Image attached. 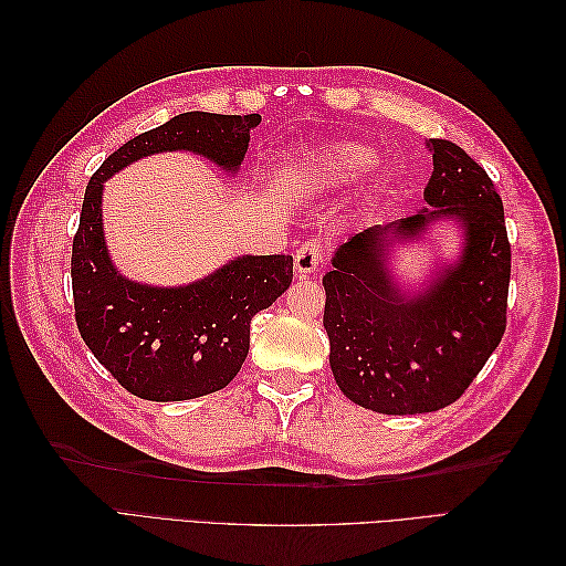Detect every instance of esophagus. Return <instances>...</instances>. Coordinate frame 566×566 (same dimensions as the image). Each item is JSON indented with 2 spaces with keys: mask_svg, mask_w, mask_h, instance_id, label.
Here are the masks:
<instances>
[{
  "mask_svg": "<svg viewBox=\"0 0 566 566\" xmlns=\"http://www.w3.org/2000/svg\"><path fill=\"white\" fill-rule=\"evenodd\" d=\"M321 260H323V252H321V248H318L316 243L302 245V248L295 252V273H297V279L312 276V273L318 269Z\"/></svg>",
  "mask_w": 566,
  "mask_h": 566,
  "instance_id": "obj_1",
  "label": "esophagus"
}]
</instances>
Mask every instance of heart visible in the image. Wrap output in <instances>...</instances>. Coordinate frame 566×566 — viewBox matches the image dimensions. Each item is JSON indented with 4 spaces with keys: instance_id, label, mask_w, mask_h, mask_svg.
Instances as JSON below:
<instances>
[{
    "instance_id": "1",
    "label": "heart",
    "mask_w": 566,
    "mask_h": 566,
    "mask_svg": "<svg viewBox=\"0 0 566 566\" xmlns=\"http://www.w3.org/2000/svg\"><path fill=\"white\" fill-rule=\"evenodd\" d=\"M378 165V153L356 142L304 146L287 167V181L310 196L333 193L364 179Z\"/></svg>"
}]
</instances>
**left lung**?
Instances as JSON below:
<instances>
[{
    "label": "left lung",
    "instance_id": "8db88e82",
    "mask_svg": "<svg viewBox=\"0 0 566 566\" xmlns=\"http://www.w3.org/2000/svg\"><path fill=\"white\" fill-rule=\"evenodd\" d=\"M434 172L424 208L352 235L323 276V328L345 397L385 416L432 413L453 403L505 333L510 243L493 181L460 146L430 139ZM437 223L461 233L459 254L422 286L390 269L392 245Z\"/></svg>",
    "mask_w": 566,
    "mask_h": 566
}]
</instances>
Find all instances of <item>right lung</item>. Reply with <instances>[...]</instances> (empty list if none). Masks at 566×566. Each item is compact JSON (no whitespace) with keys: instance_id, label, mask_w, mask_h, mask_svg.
I'll use <instances>...</instances> for the list:
<instances>
[{"instance_id":"1","label":"right lung","mask_w":566,"mask_h":566,"mask_svg":"<svg viewBox=\"0 0 566 566\" xmlns=\"http://www.w3.org/2000/svg\"><path fill=\"white\" fill-rule=\"evenodd\" d=\"M262 115L191 111L134 136L84 191L73 241L75 318L84 345L134 397L186 401L224 389L250 349L254 314L293 283L290 254H243L186 285H148L117 271L104 233V184L156 153L188 150L235 177Z\"/></svg>"}]
</instances>
